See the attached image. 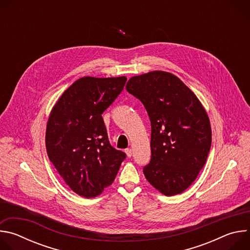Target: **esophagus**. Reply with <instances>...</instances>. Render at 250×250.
Instances as JSON below:
<instances>
[{"label":"esophagus","instance_id":"esophagus-1","mask_svg":"<svg viewBox=\"0 0 250 250\" xmlns=\"http://www.w3.org/2000/svg\"><path fill=\"white\" fill-rule=\"evenodd\" d=\"M125 153H126L127 157H131V156H132V150H131L130 148H127V149H125Z\"/></svg>","mask_w":250,"mask_h":250}]
</instances>
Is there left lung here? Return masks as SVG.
Instances as JSON below:
<instances>
[{
	"label": "left lung",
	"mask_w": 250,
	"mask_h": 250,
	"mask_svg": "<svg viewBox=\"0 0 250 250\" xmlns=\"http://www.w3.org/2000/svg\"><path fill=\"white\" fill-rule=\"evenodd\" d=\"M126 91L151 123V159L146 180L165 196L184 192L204 167L211 145L209 120L196 95L177 76L153 71L131 77Z\"/></svg>",
	"instance_id": "8db88e82"
}]
</instances>
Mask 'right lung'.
I'll list each match as a JSON object with an SVG mask.
<instances>
[{"mask_svg":"<svg viewBox=\"0 0 250 250\" xmlns=\"http://www.w3.org/2000/svg\"><path fill=\"white\" fill-rule=\"evenodd\" d=\"M126 77H83L58 99L49 115V160L70 189L94 198L110 186L126 154L111 145L102 114L121 94Z\"/></svg>","mask_w":250,"mask_h":250,"instance_id":"right-lung-1","label":"right lung"}]
</instances>
